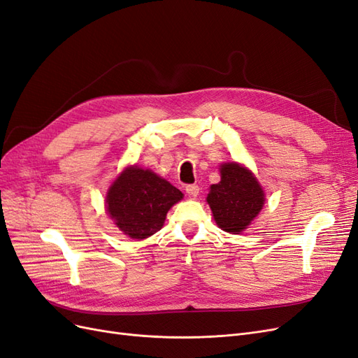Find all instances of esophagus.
Segmentation results:
<instances>
[{"label": "esophagus", "instance_id": "1", "mask_svg": "<svg viewBox=\"0 0 358 358\" xmlns=\"http://www.w3.org/2000/svg\"><path fill=\"white\" fill-rule=\"evenodd\" d=\"M185 191L188 192V196L197 197L200 188H199V185H196V183H191V185H187V187H185Z\"/></svg>", "mask_w": 358, "mask_h": 358}]
</instances>
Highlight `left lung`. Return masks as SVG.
Instances as JSON below:
<instances>
[{
	"label": "left lung",
	"instance_id": "8db88e82",
	"mask_svg": "<svg viewBox=\"0 0 358 358\" xmlns=\"http://www.w3.org/2000/svg\"><path fill=\"white\" fill-rule=\"evenodd\" d=\"M208 203L220 229L239 234L262 210L264 192L251 171L229 162L221 166V182L210 187Z\"/></svg>",
	"mask_w": 358,
	"mask_h": 358
}]
</instances>
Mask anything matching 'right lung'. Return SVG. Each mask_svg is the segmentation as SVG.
Wrapping results in <instances>:
<instances>
[{
	"label": "right lung",
	"instance_id": "add662e5",
	"mask_svg": "<svg viewBox=\"0 0 358 358\" xmlns=\"http://www.w3.org/2000/svg\"><path fill=\"white\" fill-rule=\"evenodd\" d=\"M182 197L183 194L166 179L134 166L113 182L106 206L119 230L140 241L161 230L169 209Z\"/></svg>",
	"mask_w": 358,
	"mask_h": 358
}]
</instances>
